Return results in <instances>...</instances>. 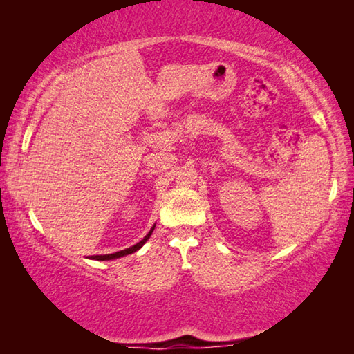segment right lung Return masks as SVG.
Masks as SVG:
<instances>
[{
    "label": "right lung",
    "instance_id": "obj_1",
    "mask_svg": "<svg viewBox=\"0 0 354 354\" xmlns=\"http://www.w3.org/2000/svg\"><path fill=\"white\" fill-rule=\"evenodd\" d=\"M156 226V225H154ZM154 226L149 230L148 234L142 239V241L139 243L133 245V247H129L127 250H122V251H117V253H112V254H97V256H91V259H97V261H111V259H117V257H122V256H127V254H131V253H136L137 250H140L143 247V243H145L149 236H151V232L154 230Z\"/></svg>",
    "mask_w": 354,
    "mask_h": 354
}]
</instances>
